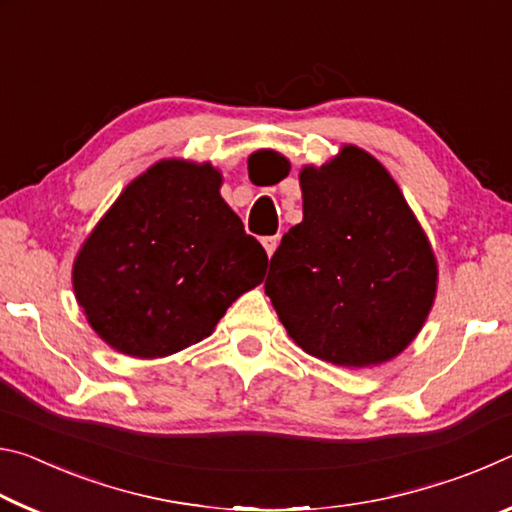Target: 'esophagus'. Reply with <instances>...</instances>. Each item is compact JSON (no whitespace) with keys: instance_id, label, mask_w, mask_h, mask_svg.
<instances>
[{"instance_id":"esophagus-1","label":"esophagus","mask_w":512,"mask_h":512,"mask_svg":"<svg viewBox=\"0 0 512 512\" xmlns=\"http://www.w3.org/2000/svg\"><path fill=\"white\" fill-rule=\"evenodd\" d=\"M277 244H280V239H277V237H264V239H262V246H264L268 257H273Z\"/></svg>"}]
</instances>
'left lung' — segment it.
I'll return each mask as SVG.
<instances>
[{
    "label": "left lung",
    "instance_id": "obj_1",
    "mask_svg": "<svg viewBox=\"0 0 512 512\" xmlns=\"http://www.w3.org/2000/svg\"><path fill=\"white\" fill-rule=\"evenodd\" d=\"M300 187L302 221L271 257L266 296L311 357L345 368L391 361L436 298L427 235L391 173L352 144L323 167L302 169Z\"/></svg>",
    "mask_w": 512,
    "mask_h": 512
}]
</instances>
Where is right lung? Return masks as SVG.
<instances>
[{"label": "right lung", "instance_id": "1", "mask_svg": "<svg viewBox=\"0 0 512 512\" xmlns=\"http://www.w3.org/2000/svg\"><path fill=\"white\" fill-rule=\"evenodd\" d=\"M219 189L210 162L160 160L85 239L74 293L110 348L137 359L185 350L264 280L266 250Z\"/></svg>", "mask_w": 512, "mask_h": 512}]
</instances>
